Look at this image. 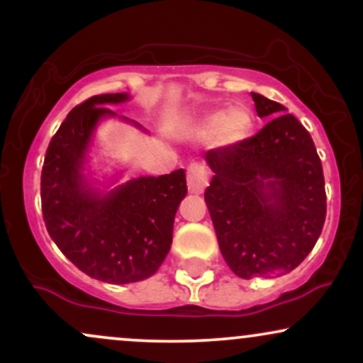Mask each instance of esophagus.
Listing matches in <instances>:
<instances>
[{
  "mask_svg": "<svg viewBox=\"0 0 363 363\" xmlns=\"http://www.w3.org/2000/svg\"><path fill=\"white\" fill-rule=\"evenodd\" d=\"M208 186V170L201 164H191L187 169V187L189 193L201 194Z\"/></svg>",
  "mask_w": 363,
  "mask_h": 363,
  "instance_id": "1",
  "label": "esophagus"
}]
</instances>
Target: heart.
<instances>
[{"label":"heart","instance_id":"1","mask_svg":"<svg viewBox=\"0 0 363 363\" xmlns=\"http://www.w3.org/2000/svg\"><path fill=\"white\" fill-rule=\"evenodd\" d=\"M252 116L245 107L237 106L227 112H213L196 124L193 133L199 140H213L220 147H232L242 141L251 129Z\"/></svg>","mask_w":363,"mask_h":363}]
</instances>
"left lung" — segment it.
I'll list each match as a JSON object with an SVG mask.
<instances>
[{
	"instance_id": "1",
	"label": "left lung",
	"mask_w": 363,
	"mask_h": 363,
	"mask_svg": "<svg viewBox=\"0 0 363 363\" xmlns=\"http://www.w3.org/2000/svg\"><path fill=\"white\" fill-rule=\"evenodd\" d=\"M251 95L259 118H275L252 138L203 157L215 174L205 201L220 251L244 280L297 268L326 218L323 165L309 131L281 104Z\"/></svg>"
}]
</instances>
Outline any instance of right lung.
I'll list each match as a JSON object with an SVG mask.
<instances>
[{
    "instance_id": "obj_1",
    "label": "right lung",
    "mask_w": 363,
    "mask_h": 363,
    "mask_svg": "<svg viewBox=\"0 0 363 363\" xmlns=\"http://www.w3.org/2000/svg\"><path fill=\"white\" fill-rule=\"evenodd\" d=\"M131 99L95 95L66 116L45 152L40 199L54 244L90 278L114 285L147 280L170 251L174 218L187 194L186 172L141 176L119 182L123 170L99 179L91 169L95 133L106 119L136 121L107 106Z\"/></svg>"
}]
</instances>
